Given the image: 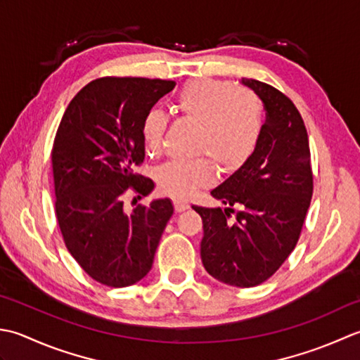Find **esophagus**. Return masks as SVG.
I'll return each mask as SVG.
<instances>
[{"instance_id": "esophagus-1", "label": "esophagus", "mask_w": 360, "mask_h": 360, "mask_svg": "<svg viewBox=\"0 0 360 360\" xmlns=\"http://www.w3.org/2000/svg\"><path fill=\"white\" fill-rule=\"evenodd\" d=\"M189 207V202L185 199H174V208L177 212L185 211Z\"/></svg>"}]
</instances>
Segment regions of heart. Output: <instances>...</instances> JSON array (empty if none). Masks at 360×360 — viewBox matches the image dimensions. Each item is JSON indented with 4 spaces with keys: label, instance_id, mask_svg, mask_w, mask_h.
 <instances>
[{
    "label": "heart",
    "instance_id": "1",
    "mask_svg": "<svg viewBox=\"0 0 360 360\" xmlns=\"http://www.w3.org/2000/svg\"><path fill=\"white\" fill-rule=\"evenodd\" d=\"M175 113L199 122L195 152L207 153L222 172H236L255 155L266 129V108L255 93L236 90L230 82L197 79L183 85L174 96ZM167 126L166 115L152 107L139 124L146 152L158 153ZM214 166L207 157L169 161L158 167V188L166 194L188 197L207 185Z\"/></svg>",
    "mask_w": 360,
    "mask_h": 360
}]
</instances>
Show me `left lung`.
<instances>
[{
	"instance_id": "left-lung-1",
	"label": "left lung",
	"mask_w": 360,
	"mask_h": 360,
	"mask_svg": "<svg viewBox=\"0 0 360 360\" xmlns=\"http://www.w3.org/2000/svg\"><path fill=\"white\" fill-rule=\"evenodd\" d=\"M264 102L266 129L255 155L211 191L229 208L193 207L202 217L200 256L221 283L253 288L269 280L295 248L311 205L314 177L302 115L275 86L242 79ZM239 204L241 210L231 207ZM234 212L237 219L231 223Z\"/></svg>"
}]
</instances>
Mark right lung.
I'll return each mask as SVG.
<instances>
[{"label":"right lung","instance_id":"add662e5","mask_svg":"<svg viewBox=\"0 0 360 360\" xmlns=\"http://www.w3.org/2000/svg\"><path fill=\"white\" fill-rule=\"evenodd\" d=\"M174 86V80L101 77L72 98L58 124L51 152L58 229L79 266L110 288L149 274L174 212L169 199L124 208L129 189L141 195L153 189L135 174L144 160L139 124Z\"/></svg>","mask_w":360,"mask_h":360}]
</instances>
